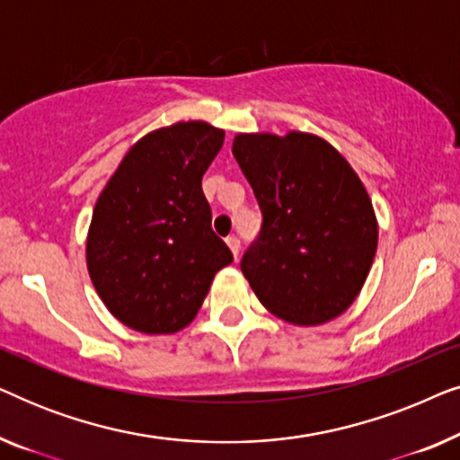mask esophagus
<instances>
[{
	"label": "esophagus",
	"instance_id": "obj_1",
	"mask_svg": "<svg viewBox=\"0 0 460 460\" xmlns=\"http://www.w3.org/2000/svg\"><path fill=\"white\" fill-rule=\"evenodd\" d=\"M226 243H228L232 255L238 257V253H241V238H238V236H228V238H226Z\"/></svg>",
	"mask_w": 460,
	"mask_h": 460
}]
</instances>
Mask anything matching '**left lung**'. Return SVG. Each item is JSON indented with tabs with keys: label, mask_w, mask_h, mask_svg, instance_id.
<instances>
[{
	"label": "left lung",
	"mask_w": 460,
	"mask_h": 460,
	"mask_svg": "<svg viewBox=\"0 0 460 460\" xmlns=\"http://www.w3.org/2000/svg\"><path fill=\"white\" fill-rule=\"evenodd\" d=\"M232 155L261 209L241 260L257 299L293 324H320L351 305L376 251V219L349 163L312 134H241Z\"/></svg>",
	"instance_id": "left-lung-1"
}]
</instances>
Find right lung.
Masks as SVG:
<instances>
[{"label": "right lung", "instance_id": "obj_1", "mask_svg": "<svg viewBox=\"0 0 460 460\" xmlns=\"http://www.w3.org/2000/svg\"><path fill=\"white\" fill-rule=\"evenodd\" d=\"M224 131L175 123L134 144L100 194L87 270L100 299L129 329L165 335L197 316L232 251L211 230L203 175Z\"/></svg>", "mask_w": 460, "mask_h": 460}]
</instances>
